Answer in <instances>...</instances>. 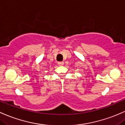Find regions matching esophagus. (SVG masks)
Listing matches in <instances>:
<instances>
[{
    "label": "esophagus",
    "mask_w": 125,
    "mask_h": 125,
    "mask_svg": "<svg viewBox=\"0 0 125 125\" xmlns=\"http://www.w3.org/2000/svg\"><path fill=\"white\" fill-rule=\"evenodd\" d=\"M58 63V65H59V66H62V65H63L64 64V62H59L58 63Z\"/></svg>",
    "instance_id": "1"
}]
</instances>
